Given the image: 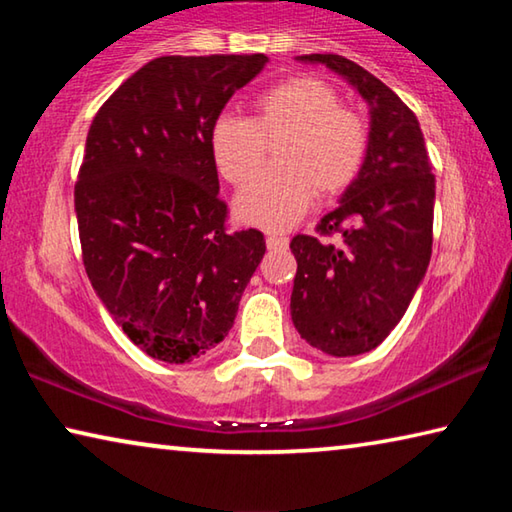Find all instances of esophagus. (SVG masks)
<instances>
[{
	"mask_svg": "<svg viewBox=\"0 0 512 512\" xmlns=\"http://www.w3.org/2000/svg\"><path fill=\"white\" fill-rule=\"evenodd\" d=\"M266 246L271 248V250H282V248L289 246V239L282 237V235H268L266 237Z\"/></svg>",
	"mask_w": 512,
	"mask_h": 512,
	"instance_id": "1",
	"label": "esophagus"
}]
</instances>
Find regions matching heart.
<instances>
[{
    "label": "heart",
    "instance_id": "obj_1",
    "mask_svg": "<svg viewBox=\"0 0 512 512\" xmlns=\"http://www.w3.org/2000/svg\"><path fill=\"white\" fill-rule=\"evenodd\" d=\"M280 141L278 167L237 198L244 221L287 230L323 196L343 194L366 164L370 126L345 108L339 92L316 76H293L257 94L253 119L223 112L210 131L216 169L230 185H246L265 163L267 144Z\"/></svg>",
    "mask_w": 512,
    "mask_h": 512
}]
</instances>
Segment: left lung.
Masks as SVG:
<instances>
[{
  "instance_id": "left-lung-1",
  "label": "left lung",
  "mask_w": 512,
  "mask_h": 512,
  "mask_svg": "<svg viewBox=\"0 0 512 512\" xmlns=\"http://www.w3.org/2000/svg\"><path fill=\"white\" fill-rule=\"evenodd\" d=\"M370 103V149L341 205L316 235H296L291 318L302 339L332 357L370 352L393 332L427 273L436 176L418 117L368 69L339 54H309ZM339 234V245L323 236Z\"/></svg>"
}]
</instances>
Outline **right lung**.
Instances as JSON below:
<instances>
[{
	"mask_svg": "<svg viewBox=\"0 0 512 512\" xmlns=\"http://www.w3.org/2000/svg\"><path fill=\"white\" fill-rule=\"evenodd\" d=\"M264 54L160 56L94 115L74 185L83 266L110 316L149 357L185 363L235 323L266 253L230 230L210 131Z\"/></svg>",
	"mask_w": 512,
	"mask_h": 512,
	"instance_id": "1",
	"label": "right lung"
}]
</instances>
